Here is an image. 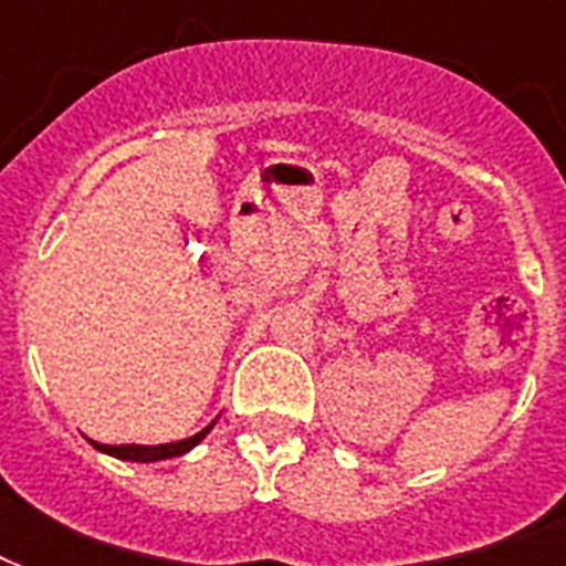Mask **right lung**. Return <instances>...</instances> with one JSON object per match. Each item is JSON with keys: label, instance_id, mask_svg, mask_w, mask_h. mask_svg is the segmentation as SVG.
<instances>
[{"label": "right lung", "instance_id": "right-lung-1", "mask_svg": "<svg viewBox=\"0 0 566 566\" xmlns=\"http://www.w3.org/2000/svg\"><path fill=\"white\" fill-rule=\"evenodd\" d=\"M212 424H206L203 431H197L195 437H188V440H177V442H161V446H135V442H129V446H105V442H96L91 440V446H94L96 451H103V454H112V458H117V461H133V463H156V461H168V458H179V454H186V451H191L195 446H200V442L206 440V433L212 431Z\"/></svg>", "mask_w": 566, "mask_h": 566}]
</instances>
